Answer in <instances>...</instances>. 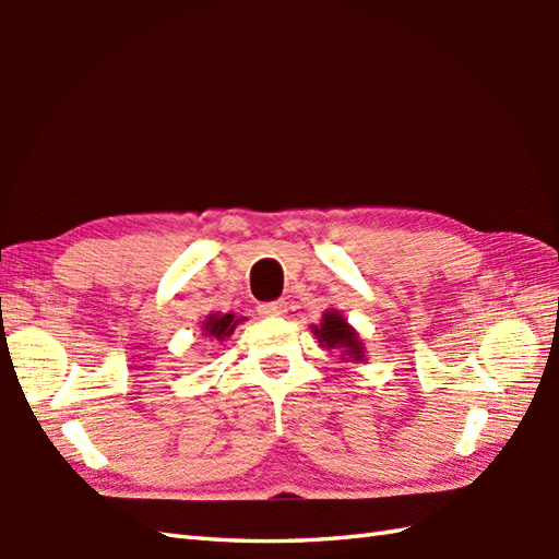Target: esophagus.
<instances>
[{
  "label": "esophagus",
  "mask_w": 559,
  "mask_h": 559,
  "mask_svg": "<svg viewBox=\"0 0 559 559\" xmlns=\"http://www.w3.org/2000/svg\"><path fill=\"white\" fill-rule=\"evenodd\" d=\"M257 312H259V317H283V314L288 312V302H283V300L261 302V305L257 307Z\"/></svg>",
  "instance_id": "obj_1"
}]
</instances>
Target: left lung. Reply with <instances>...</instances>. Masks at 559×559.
<instances>
[{"mask_svg":"<svg viewBox=\"0 0 559 559\" xmlns=\"http://www.w3.org/2000/svg\"><path fill=\"white\" fill-rule=\"evenodd\" d=\"M314 334L322 343V348L329 350H343L353 360H362V346H360V338L355 331L348 326L346 319H343L336 310L334 312H326L322 324L314 326Z\"/></svg>","mask_w":559,"mask_h":559,"instance_id":"8db88e82","label":"left lung"}]
</instances>
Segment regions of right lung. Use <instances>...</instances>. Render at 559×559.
Here are the masks:
<instances>
[{
    "label": "right lung",
    "mask_w": 559,
    "mask_h": 559,
    "mask_svg": "<svg viewBox=\"0 0 559 559\" xmlns=\"http://www.w3.org/2000/svg\"><path fill=\"white\" fill-rule=\"evenodd\" d=\"M237 322H240V319H235L233 314H213V317H206L204 331H206V336L223 341L233 334Z\"/></svg>",
    "instance_id": "1"
}]
</instances>
